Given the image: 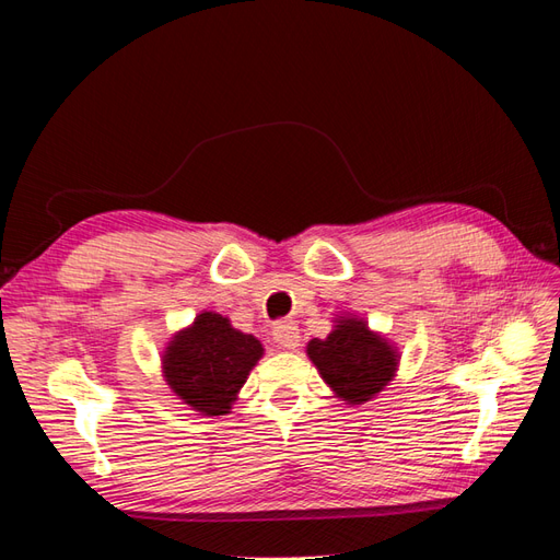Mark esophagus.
Instances as JSON below:
<instances>
[{"label":"esophagus","mask_w":560,"mask_h":560,"mask_svg":"<svg viewBox=\"0 0 560 560\" xmlns=\"http://www.w3.org/2000/svg\"><path fill=\"white\" fill-rule=\"evenodd\" d=\"M299 327L292 319H282L273 327V341L284 350H294L299 346Z\"/></svg>","instance_id":"1"}]
</instances>
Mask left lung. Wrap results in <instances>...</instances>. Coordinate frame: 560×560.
I'll use <instances>...</instances> for the list:
<instances>
[{
  "mask_svg": "<svg viewBox=\"0 0 560 560\" xmlns=\"http://www.w3.org/2000/svg\"><path fill=\"white\" fill-rule=\"evenodd\" d=\"M319 376L348 404L374 399L393 381L397 352L364 319L341 317L327 338H313L306 348Z\"/></svg>",
  "mask_w": 560,
  "mask_h": 560,
  "instance_id": "left-lung-1",
  "label": "left lung"
}]
</instances>
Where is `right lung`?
<instances>
[{
    "label": "right lung",
    "mask_w": 560,
    "mask_h": 560,
    "mask_svg": "<svg viewBox=\"0 0 560 560\" xmlns=\"http://www.w3.org/2000/svg\"><path fill=\"white\" fill-rule=\"evenodd\" d=\"M264 354L252 334L231 327L229 317L200 313L163 352V376L173 393L202 416L231 413L252 366Z\"/></svg>",
    "instance_id": "add662e5"
}]
</instances>
